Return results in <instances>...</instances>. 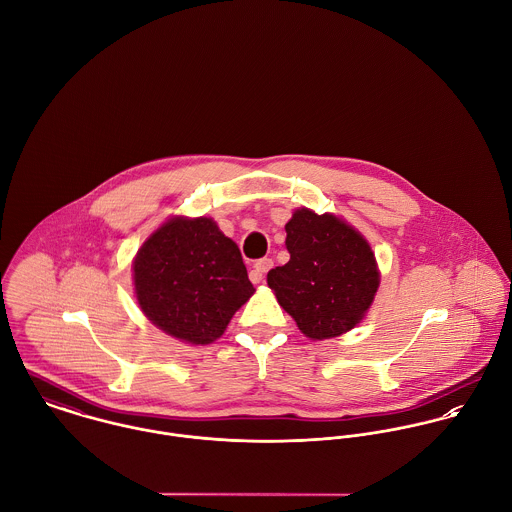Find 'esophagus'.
Returning a JSON list of instances; mask_svg holds the SVG:
<instances>
[{
  "label": "esophagus",
  "mask_w": 512,
  "mask_h": 512,
  "mask_svg": "<svg viewBox=\"0 0 512 512\" xmlns=\"http://www.w3.org/2000/svg\"><path fill=\"white\" fill-rule=\"evenodd\" d=\"M272 266H274L272 258H262V260H258V262L254 264V268L250 270V280H252V284H260V282L264 280L266 272H268Z\"/></svg>",
  "instance_id": "obj_1"
}]
</instances>
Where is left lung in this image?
I'll return each mask as SVG.
<instances>
[{
    "label": "left lung",
    "instance_id": "1",
    "mask_svg": "<svg viewBox=\"0 0 512 512\" xmlns=\"http://www.w3.org/2000/svg\"><path fill=\"white\" fill-rule=\"evenodd\" d=\"M290 262L268 286L299 331L323 341L357 327L374 301L380 272L365 236L345 220L297 209L286 224Z\"/></svg>",
    "mask_w": 512,
    "mask_h": 512
}]
</instances>
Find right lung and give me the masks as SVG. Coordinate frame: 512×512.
Here are the masks:
<instances>
[{
	"instance_id": "add662e5",
	"label": "right lung",
	"mask_w": 512,
	"mask_h": 512,
	"mask_svg": "<svg viewBox=\"0 0 512 512\" xmlns=\"http://www.w3.org/2000/svg\"><path fill=\"white\" fill-rule=\"evenodd\" d=\"M132 270L147 319L191 345L217 341L254 293L236 242L207 217L163 222L138 250Z\"/></svg>"
}]
</instances>
